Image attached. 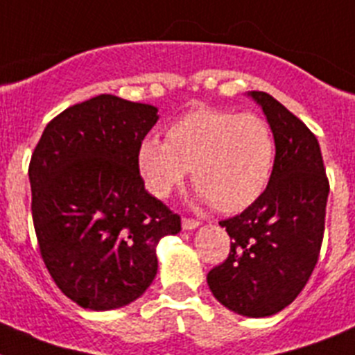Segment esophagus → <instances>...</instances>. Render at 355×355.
Listing matches in <instances>:
<instances>
[{"label": "esophagus", "mask_w": 355, "mask_h": 355, "mask_svg": "<svg viewBox=\"0 0 355 355\" xmlns=\"http://www.w3.org/2000/svg\"><path fill=\"white\" fill-rule=\"evenodd\" d=\"M181 224H183V229H187V231H188V229H196L197 225H199V220H196V218H188V216H184Z\"/></svg>", "instance_id": "1"}]
</instances>
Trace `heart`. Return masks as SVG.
Segmentation results:
<instances>
[{
	"label": "heart",
	"mask_w": 355,
	"mask_h": 355,
	"mask_svg": "<svg viewBox=\"0 0 355 355\" xmlns=\"http://www.w3.org/2000/svg\"><path fill=\"white\" fill-rule=\"evenodd\" d=\"M270 124L259 115L200 108L174 121L167 142H140L139 171L158 199L171 196L188 171L200 197L222 213L245 209L263 196L275 168Z\"/></svg>",
	"instance_id": "b5f03b06"
}]
</instances>
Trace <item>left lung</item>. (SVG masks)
<instances>
[{"instance_id": "8db88e82", "label": "left lung", "mask_w": 355, "mask_h": 355, "mask_svg": "<svg viewBox=\"0 0 355 355\" xmlns=\"http://www.w3.org/2000/svg\"><path fill=\"white\" fill-rule=\"evenodd\" d=\"M250 96L274 131L275 168L256 202L218 222L233 241L227 259L208 272V284L227 309L261 318L290 306L315 270L329 180L313 131L270 94Z\"/></svg>"}]
</instances>
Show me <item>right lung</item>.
I'll use <instances>...</instances> for the list:
<instances>
[{
    "label": "right lung",
    "mask_w": 355,
    "mask_h": 355,
    "mask_svg": "<svg viewBox=\"0 0 355 355\" xmlns=\"http://www.w3.org/2000/svg\"><path fill=\"white\" fill-rule=\"evenodd\" d=\"M156 114L101 94L56 115L31 155L40 256L62 293L87 309L139 299L158 272L159 238L181 231V216L147 193L137 162Z\"/></svg>",
    "instance_id": "add662e5"
}]
</instances>
